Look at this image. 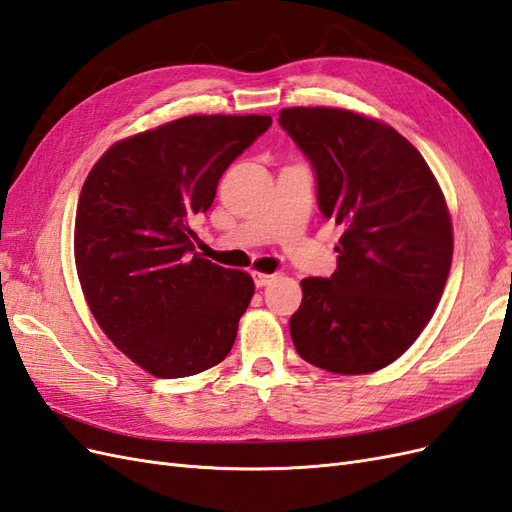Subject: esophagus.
I'll use <instances>...</instances> for the list:
<instances>
[{"instance_id":"obj_1","label":"esophagus","mask_w":512,"mask_h":512,"mask_svg":"<svg viewBox=\"0 0 512 512\" xmlns=\"http://www.w3.org/2000/svg\"><path fill=\"white\" fill-rule=\"evenodd\" d=\"M252 278H254V284H256L258 288H262V286L271 284V282H273V278H275V275H269V273H258V271H254V273H252Z\"/></svg>"}]
</instances>
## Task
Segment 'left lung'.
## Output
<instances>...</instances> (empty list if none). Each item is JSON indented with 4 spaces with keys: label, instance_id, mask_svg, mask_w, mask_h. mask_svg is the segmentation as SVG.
Instances as JSON below:
<instances>
[{
    "label": "left lung",
    "instance_id": "8db88e82",
    "mask_svg": "<svg viewBox=\"0 0 512 512\" xmlns=\"http://www.w3.org/2000/svg\"><path fill=\"white\" fill-rule=\"evenodd\" d=\"M278 122L312 165L323 217L344 228L336 271L301 280L290 338L312 366L375 372L416 342L444 293L452 262L444 193L388 124L334 107L282 109Z\"/></svg>",
    "mask_w": 512,
    "mask_h": 512
}]
</instances>
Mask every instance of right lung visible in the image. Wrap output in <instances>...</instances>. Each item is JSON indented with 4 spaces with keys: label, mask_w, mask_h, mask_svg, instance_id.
<instances>
[{
    "label": "right lung",
    "mask_w": 512,
    "mask_h": 512,
    "mask_svg": "<svg viewBox=\"0 0 512 512\" xmlns=\"http://www.w3.org/2000/svg\"><path fill=\"white\" fill-rule=\"evenodd\" d=\"M269 127L271 116L178 118L114 144L81 187V288L107 338L150 375H198L232 349L254 282L202 258L191 222Z\"/></svg>",
    "instance_id": "obj_1"
}]
</instances>
